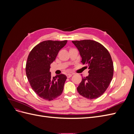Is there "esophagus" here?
<instances>
[{
  "mask_svg": "<svg viewBox=\"0 0 134 134\" xmlns=\"http://www.w3.org/2000/svg\"><path fill=\"white\" fill-rule=\"evenodd\" d=\"M72 75V74H66V76H67L68 78H70V77H71Z\"/></svg>",
  "mask_w": 134,
  "mask_h": 134,
  "instance_id": "obj_1",
  "label": "esophagus"
}]
</instances>
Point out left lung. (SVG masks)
Here are the masks:
<instances>
[{
  "label": "left lung",
  "instance_id": "1",
  "mask_svg": "<svg viewBox=\"0 0 134 134\" xmlns=\"http://www.w3.org/2000/svg\"><path fill=\"white\" fill-rule=\"evenodd\" d=\"M72 42L79 51L81 62L89 69L88 76L83 77L77 91L87 99L98 98L107 90L113 78V64L110 54L102 44L93 40Z\"/></svg>",
  "mask_w": 134,
  "mask_h": 134
}]
</instances>
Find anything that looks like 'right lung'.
Masks as SVG:
<instances>
[{"instance_id":"1","label":"right lung","mask_w":134,"mask_h":134,"mask_svg":"<svg viewBox=\"0 0 134 134\" xmlns=\"http://www.w3.org/2000/svg\"><path fill=\"white\" fill-rule=\"evenodd\" d=\"M67 41H42L35 46L28 55L26 65L27 79L33 91L43 99L53 100L63 91L66 76L61 74L52 78L50 68Z\"/></svg>"}]
</instances>
